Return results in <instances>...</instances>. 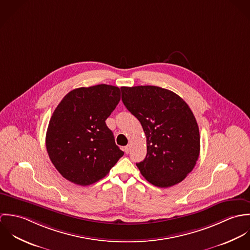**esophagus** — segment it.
<instances>
[{
  "instance_id": "esophagus-1",
  "label": "esophagus",
  "mask_w": 250,
  "mask_h": 250,
  "mask_svg": "<svg viewBox=\"0 0 250 250\" xmlns=\"http://www.w3.org/2000/svg\"><path fill=\"white\" fill-rule=\"evenodd\" d=\"M124 152H125L126 154H128V153L130 152V145H127V146L124 147Z\"/></svg>"
}]
</instances>
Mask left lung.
Returning <instances> with one entry per match:
<instances>
[{
	"instance_id": "8db88e82",
	"label": "left lung",
	"mask_w": 250,
	"mask_h": 250,
	"mask_svg": "<svg viewBox=\"0 0 250 250\" xmlns=\"http://www.w3.org/2000/svg\"><path fill=\"white\" fill-rule=\"evenodd\" d=\"M122 101L143 126L147 154L138 163L143 177L160 188L183 181L200 152L196 119L176 93L154 85L120 87Z\"/></svg>"
}]
</instances>
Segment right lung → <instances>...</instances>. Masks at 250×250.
Segmentation results:
<instances>
[{"instance_id": "add662e5", "label": "right lung", "mask_w": 250, "mask_h": 250, "mask_svg": "<svg viewBox=\"0 0 250 250\" xmlns=\"http://www.w3.org/2000/svg\"><path fill=\"white\" fill-rule=\"evenodd\" d=\"M119 101V88L103 83L73 89L56 107L46 133V148L66 180L91 185L104 178L124 155L106 124Z\"/></svg>"}]
</instances>
